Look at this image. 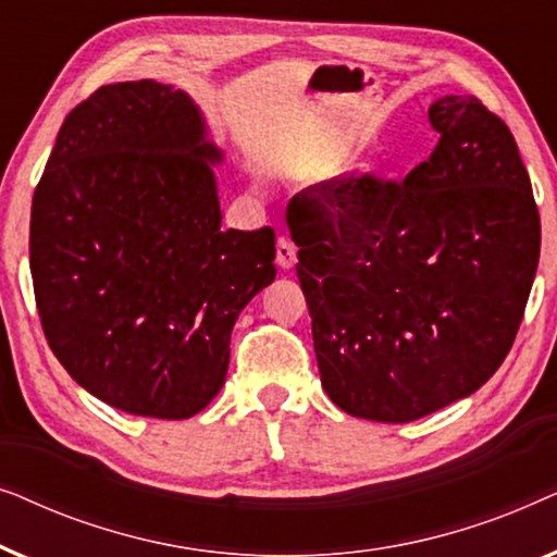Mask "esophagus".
Wrapping results in <instances>:
<instances>
[{
  "label": "esophagus",
  "instance_id": "obj_1",
  "mask_svg": "<svg viewBox=\"0 0 557 557\" xmlns=\"http://www.w3.org/2000/svg\"><path fill=\"white\" fill-rule=\"evenodd\" d=\"M276 263L281 269H292L296 263V246L292 243V238H286V235H278L276 240Z\"/></svg>",
  "mask_w": 557,
  "mask_h": 557
}]
</instances>
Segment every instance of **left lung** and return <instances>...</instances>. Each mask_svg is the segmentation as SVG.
Listing matches in <instances>:
<instances>
[{
	"label": "left lung",
	"mask_w": 557,
	"mask_h": 557,
	"mask_svg": "<svg viewBox=\"0 0 557 557\" xmlns=\"http://www.w3.org/2000/svg\"><path fill=\"white\" fill-rule=\"evenodd\" d=\"M441 134L406 180L347 174L292 197L286 223L326 395L408 423L467 398L517 337L540 212L512 132L476 96L429 109Z\"/></svg>",
	"instance_id": "8db88e82"
}]
</instances>
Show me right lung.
<instances>
[{
  "instance_id": "right-lung-1",
  "label": "right lung",
  "mask_w": 557,
  "mask_h": 557,
  "mask_svg": "<svg viewBox=\"0 0 557 557\" xmlns=\"http://www.w3.org/2000/svg\"><path fill=\"white\" fill-rule=\"evenodd\" d=\"M205 124L157 81L67 113L33 195L29 271L45 339L75 383L182 421L225 383L243 307L276 278V235L223 231Z\"/></svg>"
}]
</instances>
